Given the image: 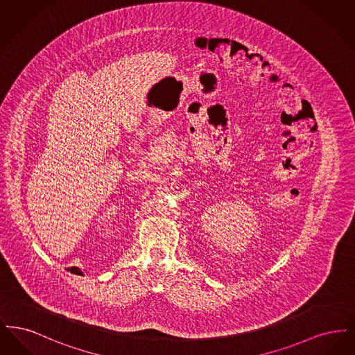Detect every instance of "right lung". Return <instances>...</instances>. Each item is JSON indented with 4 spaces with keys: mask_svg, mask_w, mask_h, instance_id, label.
<instances>
[{
    "mask_svg": "<svg viewBox=\"0 0 355 355\" xmlns=\"http://www.w3.org/2000/svg\"><path fill=\"white\" fill-rule=\"evenodd\" d=\"M68 271L73 274H77V275H83V271L80 270L78 268H68Z\"/></svg>",
    "mask_w": 355,
    "mask_h": 355,
    "instance_id": "obj_1",
    "label": "right lung"
}]
</instances>
